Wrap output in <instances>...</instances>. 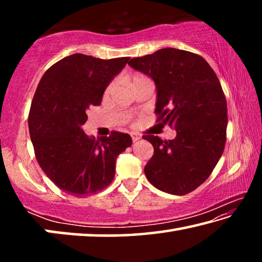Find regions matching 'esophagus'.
<instances>
[{
    "label": "esophagus",
    "instance_id": "esophagus-1",
    "mask_svg": "<svg viewBox=\"0 0 262 262\" xmlns=\"http://www.w3.org/2000/svg\"><path fill=\"white\" fill-rule=\"evenodd\" d=\"M130 136H132V140H133V142H136L137 140H140L141 137H140V135H137V134H134V133H132L130 134Z\"/></svg>",
    "mask_w": 262,
    "mask_h": 262
}]
</instances>
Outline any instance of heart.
Returning <instances> with one entry per match:
<instances>
[{"instance_id": "1", "label": "heart", "mask_w": 262, "mask_h": 262, "mask_svg": "<svg viewBox=\"0 0 262 262\" xmlns=\"http://www.w3.org/2000/svg\"><path fill=\"white\" fill-rule=\"evenodd\" d=\"M148 79L149 78L145 76L144 74H142V73H134V74H132L130 76H129V82H130V85L133 88H134L135 85H137V84L142 83V82L148 81ZM112 88H113L112 84H108L107 88L105 89V95H108L110 92H111V90H112Z\"/></svg>"}]
</instances>
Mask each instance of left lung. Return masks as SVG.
Listing matches in <instances>:
<instances>
[{
  "instance_id": "1",
  "label": "left lung",
  "mask_w": 262,
  "mask_h": 262,
  "mask_svg": "<svg viewBox=\"0 0 262 262\" xmlns=\"http://www.w3.org/2000/svg\"><path fill=\"white\" fill-rule=\"evenodd\" d=\"M128 64L157 86V121L177 132L173 140L143 135L154 147L144 173L163 192L185 195L209 178L227 141L228 110L219 77L202 56L163 48Z\"/></svg>"
}]
</instances>
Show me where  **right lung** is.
Returning a JSON list of instances; mask_svg holds the SVG:
<instances>
[{"mask_svg":"<svg viewBox=\"0 0 262 262\" xmlns=\"http://www.w3.org/2000/svg\"><path fill=\"white\" fill-rule=\"evenodd\" d=\"M128 60L69 55L46 70L34 92L29 130L35 158L48 178L74 196L110 186L117 157L132 145L125 133L113 130L96 140L82 129L88 108L101 103L106 86Z\"/></svg>","mask_w":262,"mask_h":262,"instance_id":"1","label":"right lung"}]
</instances>
